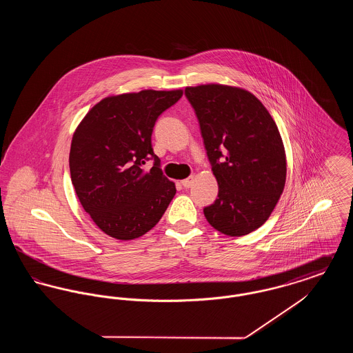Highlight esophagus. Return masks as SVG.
I'll return each mask as SVG.
<instances>
[{"label":"esophagus","instance_id":"1","mask_svg":"<svg viewBox=\"0 0 353 353\" xmlns=\"http://www.w3.org/2000/svg\"><path fill=\"white\" fill-rule=\"evenodd\" d=\"M193 181H194V176H190V177H188V179H185L181 181V185L184 186V188H190L192 184H193Z\"/></svg>","mask_w":353,"mask_h":353}]
</instances>
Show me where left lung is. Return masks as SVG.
<instances>
[{
  "label": "left lung",
  "instance_id": "obj_1",
  "mask_svg": "<svg viewBox=\"0 0 353 353\" xmlns=\"http://www.w3.org/2000/svg\"><path fill=\"white\" fill-rule=\"evenodd\" d=\"M219 183L208 222L230 236L249 234L272 213L285 184V152L269 111L248 90L226 84L186 87Z\"/></svg>",
  "mask_w": 353,
  "mask_h": 353
}]
</instances>
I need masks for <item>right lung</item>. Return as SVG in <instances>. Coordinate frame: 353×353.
I'll return each mask as SVG.
<instances>
[{
    "label": "right lung",
    "mask_w": 353,
    "mask_h": 353,
    "mask_svg": "<svg viewBox=\"0 0 353 353\" xmlns=\"http://www.w3.org/2000/svg\"><path fill=\"white\" fill-rule=\"evenodd\" d=\"M183 90H143L97 103L72 134L70 174L75 193L95 225L115 239L139 238L160 221L176 194L174 183L153 153L157 118ZM155 160L145 171L147 159Z\"/></svg>",
    "instance_id": "right-lung-1"
}]
</instances>
